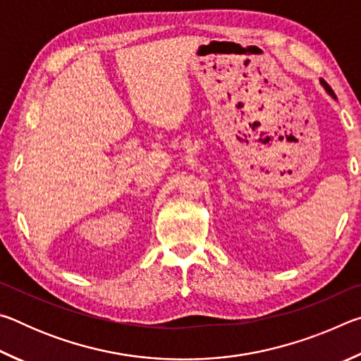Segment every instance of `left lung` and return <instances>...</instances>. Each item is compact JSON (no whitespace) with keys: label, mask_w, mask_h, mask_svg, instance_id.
<instances>
[{"label":"left lung","mask_w":361,"mask_h":361,"mask_svg":"<svg viewBox=\"0 0 361 361\" xmlns=\"http://www.w3.org/2000/svg\"><path fill=\"white\" fill-rule=\"evenodd\" d=\"M320 84L323 85V89H325L326 90V92H328V95H331L333 97V99L336 100V94L333 92V89L331 87H329V85L325 82V81H323V79H320Z\"/></svg>","instance_id":"left-lung-1"}]
</instances>
